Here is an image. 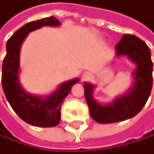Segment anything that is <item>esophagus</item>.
<instances>
[{"label":"esophagus","instance_id":"obj_1","mask_svg":"<svg viewBox=\"0 0 154 154\" xmlns=\"http://www.w3.org/2000/svg\"><path fill=\"white\" fill-rule=\"evenodd\" d=\"M87 77H88V76H87V75H84V79H86V78H87Z\"/></svg>","mask_w":154,"mask_h":154}]
</instances>
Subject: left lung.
<instances>
[{
	"mask_svg": "<svg viewBox=\"0 0 154 154\" xmlns=\"http://www.w3.org/2000/svg\"><path fill=\"white\" fill-rule=\"evenodd\" d=\"M116 55L127 56L136 65L132 75L133 87L123 96L116 98L109 105H101L93 98L90 83L84 84L85 97L93 120L101 124H109L134 117L146 105L152 88V67L150 50L145 42L131 34H125L115 46Z\"/></svg>",
	"mask_w": 154,
	"mask_h": 154,
	"instance_id": "8db88e82",
	"label": "left lung"
}]
</instances>
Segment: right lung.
<instances>
[{
  "label": "right lung",
  "instance_id": "right-lung-1",
  "mask_svg": "<svg viewBox=\"0 0 154 154\" xmlns=\"http://www.w3.org/2000/svg\"><path fill=\"white\" fill-rule=\"evenodd\" d=\"M60 22L54 17L28 23L12 35L6 43V55L2 63V85L5 97L19 117L27 124L41 128L55 127L61 120V106L79 79L62 84L50 96L43 98L24 91L19 82L20 50L29 32L43 26H58Z\"/></svg>",
  "mask_w": 154,
  "mask_h": 154
}]
</instances>
